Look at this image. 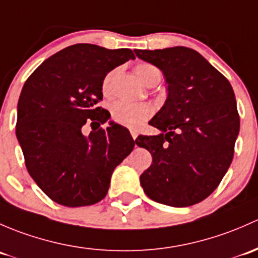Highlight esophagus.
I'll list each match as a JSON object with an SVG mask.
<instances>
[{
	"instance_id": "esophagus-1",
	"label": "esophagus",
	"mask_w": 258,
	"mask_h": 258,
	"mask_svg": "<svg viewBox=\"0 0 258 258\" xmlns=\"http://www.w3.org/2000/svg\"><path fill=\"white\" fill-rule=\"evenodd\" d=\"M130 134H132V137H133V139H137V137H138V133L135 132V130H132V132H130Z\"/></svg>"
}]
</instances>
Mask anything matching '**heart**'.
<instances>
[{"instance_id": "heart-1", "label": "heart", "mask_w": 258, "mask_h": 258, "mask_svg": "<svg viewBox=\"0 0 258 258\" xmlns=\"http://www.w3.org/2000/svg\"><path fill=\"white\" fill-rule=\"evenodd\" d=\"M134 71L140 82L145 86H155L161 79L160 70L150 63H138ZM113 77L114 71H111L103 79L102 89L105 95L110 93ZM110 113L115 123L129 126V128H138L153 115V107L148 103H130L125 100H118L111 104Z\"/></svg>"}]
</instances>
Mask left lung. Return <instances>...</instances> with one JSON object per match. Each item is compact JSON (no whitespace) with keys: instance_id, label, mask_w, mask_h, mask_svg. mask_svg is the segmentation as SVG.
Returning <instances> with one entry per match:
<instances>
[{"instance_id":"left-lung-1","label":"left lung","mask_w":258,"mask_h":258,"mask_svg":"<svg viewBox=\"0 0 258 258\" xmlns=\"http://www.w3.org/2000/svg\"><path fill=\"white\" fill-rule=\"evenodd\" d=\"M135 54L163 71L168 83V99L149 123L161 134L135 140L153 156L140 184L156 203L195 205L214 192L232 161L240 130L235 93L226 77L187 47Z\"/></svg>"}]
</instances>
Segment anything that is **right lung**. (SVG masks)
Listing matches in <instances>:
<instances>
[{
  "mask_svg": "<svg viewBox=\"0 0 258 258\" xmlns=\"http://www.w3.org/2000/svg\"><path fill=\"white\" fill-rule=\"evenodd\" d=\"M134 58L129 48L73 44L44 60L26 81L16 135L32 179L54 203L68 208L99 203L114 169L134 149L125 128L100 126L109 111L98 105L107 73ZM87 122L98 126L84 137Z\"/></svg>",
  "mask_w": 258,
  "mask_h": 258,
  "instance_id": "right-lung-1",
  "label": "right lung"
}]
</instances>
